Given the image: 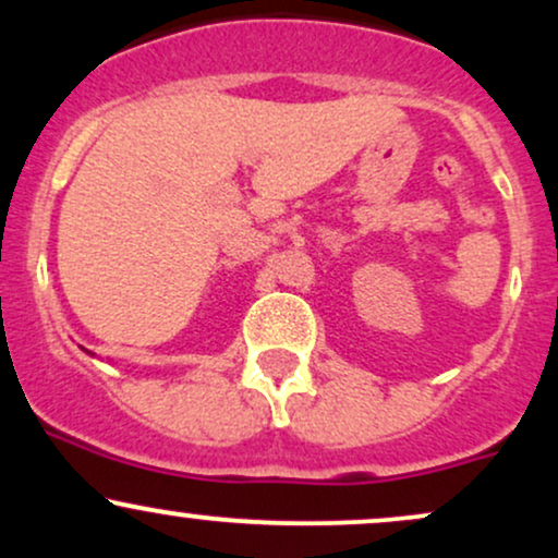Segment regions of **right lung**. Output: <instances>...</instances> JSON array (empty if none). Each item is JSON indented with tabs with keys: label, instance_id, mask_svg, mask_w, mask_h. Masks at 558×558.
<instances>
[{
	"label": "right lung",
	"instance_id": "obj_1",
	"mask_svg": "<svg viewBox=\"0 0 558 558\" xmlns=\"http://www.w3.org/2000/svg\"><path fill=\"white\" fill-rule=\"evenodd\" d=\"M83 351H86V349H83ZM86 354H92V351H86Z\"/></svg>",
	"mask_w": 558,
	"mask_h": 558
}]
</instances>
